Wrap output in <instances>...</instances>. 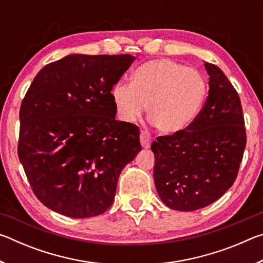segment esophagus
<instances>
[{"label": "esophagus", "instance_id": "esophagus-1", "mask_svg": "<svg viewBox=\"0 0 263 263\" xmlns=\"http://www.w3.org/2000/svg\"><path fill=\"white\" fill-rule=\"evenodd\" d=\"M151 142H152V137H151L147 131H141L140 133V144L144 148H149Z\"/></svg>", "mask_w": 263, "mask_h": 263}]
</instances>
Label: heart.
I'll use <instances>...</instances> for the list:
<instances>
[{
  "label": "heart",
  "instance_id": "heart-1",
  "mask_svg": "<svg viewBox=\"0 0 263 263\" xmlns=\"http://www.w3.org/2000/svg\"><path fill=\"white\" fill-rule=\"evenodd\" d=\"M206 94L205 80L196 69L168 59L151 60L119 81L110 96L119 121L132 124L147 104L151 123L163 135L184 131L197 118Z\"/></svg>",
  "mask_w": 263,
  "mask_h": 263
}]
</instances>
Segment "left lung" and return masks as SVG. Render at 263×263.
<instances>
[{"instance_id":"8db88e82","label":"left lung","mask_w":263,"mask_h":263,"mask_svg":"<svg viewBox=\"0 0 263 263\" xmlns=\"http://www.w3.org/2000/svg\"><path fill=\"white\" fill-rule=\"evenodd\" d=\"M204 66L209 96L197 118L151 146L158 195L176 211H195L219 199L237 179L246 147L238 92L219 67L206 61Z\"/></svg>"}]
</instances>
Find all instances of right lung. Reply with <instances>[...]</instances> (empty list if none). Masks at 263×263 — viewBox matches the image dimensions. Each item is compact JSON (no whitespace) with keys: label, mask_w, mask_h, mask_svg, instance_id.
Listing matches in <instances>:
<instances>
[{"label":"right lung","mask_w":263,"mask_h":263,"mask_svg":"<svg viewBox=\"0 0 263 263\" xmlns=\"http://www.w3.org/2000/svg\"><path fill=\"white\" fill-rule=\"evenodd\" d=\"M135 57L69 54L41 69L20 110L18 158L44 205L89 218L112 205L141 151L139 128L116 121L110 91Z\"/></svg>","instance_id":"1"}]
</instances>
